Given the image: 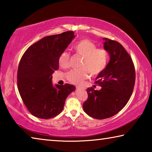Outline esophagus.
Listing matches in <instances>:
<instances>
[{
	"label": "esophagus",
	"mask_w": 152,
	"mask_h": 152,
	"mask_svg": "<svg viewBox=\"0 0 152 152\" xmlns=\"http://www.w3.org/2000/svg\"><path fill=\"white\" fill-rule=\"evenodd\" d=\"M76 89H83V88H82V87H80V86H76Z\"/></svg>",
	"instance_id": "1"
}]
</instances>
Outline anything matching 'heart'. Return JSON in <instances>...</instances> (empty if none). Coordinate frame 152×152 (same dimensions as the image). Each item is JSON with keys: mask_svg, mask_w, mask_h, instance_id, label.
<instances>
[{"mask_svg": "<svg viewBox=\"0 0 152 152\" xmlns=\"http://www.w3.org/2000/svg\"><path fill=\"white\" fill-rule=\"evenodd\" d=\"M76 53L83 58L78 70H73L66 74V78L72 84L81 85L91 74L96 77L107 68L109 53L104 49H98L97 45L88 39L80 41L74 46ZM70 53L64 51L59 58V65L66 68L70 66Z\"/></svg>", "mask_w": 152, "mask_h": 152, "instance_id": "b5f03b06", "label": "heart"}]
</instances>
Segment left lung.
I'll use <instances>...</instances> for the list:
<instances>
[{"label": "left lung", "mask_w": 152, "mask_h": 152, "mask_svg": "<svg viewBox=\"0 0 152 152\" xmlns=\"http://www.w3.org/2000/svg\"><path fill=\"white\" fill-rule=\"evenodd\" d=\"M103 40L110 61L95 81L101 89L87 88L88 99L82 106L87 115L96 119H107L119 113L132 96L135 81L134 64L125 49L116 41Z\"/></svg>", "instance_id": "obj_1"}]
</instances>
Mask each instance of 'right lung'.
I'll list each match as a JSON object with an SVG mask.
<instances>
[{
  "label": "right lung",
  "instance_id": "1",
  "mask_svg": "<svg viewBox=\"0 0 152 152\" xmlns=\"http://www.w3.org/2000/svg\"><path fill=\"white\" fill-rule=\"evenodd\" d=\"M72 31L47 36L30 46L20 59L17 71L20 96L36 117L48 119L62 111L67 96L75 86H53L52 74L59 68V58L74 38Z\"/></svg>",
  "mask_w": 152,
  "mask_h": 152
}]
</instances>
